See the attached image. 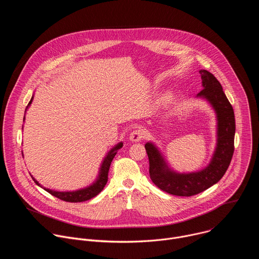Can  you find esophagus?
<instances>
[{
	"label": "esophagus",
	"instance_id": "1",
	"mask_svg": "<svg viewBox=\"0 0 259 259\" xmlns=\"http://www.w3.org/2000/svg\"><path fill=\"white\" fill-rule=\"evenodd\" d=\"M145 137V131L143 128H137L135 130H133L130 134V140L131 141H134V142H137V141H140L142 138Z\"/></svg>",
	"mask_w": 259,
	"mask_h": 259
}]
</instances>
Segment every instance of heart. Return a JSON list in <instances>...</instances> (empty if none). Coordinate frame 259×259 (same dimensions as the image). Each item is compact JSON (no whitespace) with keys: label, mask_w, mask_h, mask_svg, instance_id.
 <instances>
[{"label":"heart","mask_w":259,"mask_h":259,"mask_svg":"<svg viewBox=\"0 0 259 259\" xmlns=\"http://www.w3.org/2000/svg\"><path fill=\"white\" fill-rule=\"evenodd\" d=\"M171 100H172V96L169 95V94H167V95H165V96L161 99V105H162V106H167V105L171 102Z\"/></svg>","instance_id":"b5f03b06"}]
</instances>
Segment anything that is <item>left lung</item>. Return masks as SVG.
I'll return each mask as SVG.
<instances>
[{
  "label": "left lung",
  "instance_id": "8db88e82",
  "mask_svg": "<svg viewBox=\"0 0 259 259\" xmlns=\"http://www.w3.org/2000/svg\"><path fill=\"white\" fill-rule=\"evenodd\" d=\"M202 86L197 97L206 99L213 107L217 119V142L209 165L201 171L177 173L168 167L161 152L153 142L144 147L150 161V176L156 186L174 196L191 197L217 183L227 172L233 155L236 132L235 114L218 80L206 69H201Z\"/></svg>",
  "mask_w": 259,
  "mask_h": 259
}]
</instances>
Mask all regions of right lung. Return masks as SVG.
Wrapping results in <instances>:
<instances>
[{
  "instance_id": "1",
  "label": "right lung",
  "mask_w": 259,
  "mask_h": 259,
  "mask_svg": "<svg viewBox=\"0 0 259 259\" xmlns=\"http://www.w3.org/2000/svg\"><path fill=\"white\" fill-rule=\"evenodd\" d=\"M32 98L33 97H31L30 101L28 102V105L26 106V109L30 105V103L32 101ZM122 146H123V142H120L116 146H114L113 149L107 153L106 157L104 158V160H103V162L101 164V167H100V170H99V174H98V177H97L96 181H94L91 184V186H89V187H87L85 189H81V190L73 191V192H56V191H53V190L46 189V188L42 187L41 184L38 181H36L31 175L30 176L32 177L33 181L36 184H38L39 187H41L46 192H48L52 196H54V197H56V198H58V199H60L62 201L70 202V203H79V202L88 201V200L94 198L95 196H97L103 190V188L105 187V184L107 182V176H108V170H109V167H110V163H112L113 159L117 155V151L120 150Z\"/></svg>"
}]
</instances>
